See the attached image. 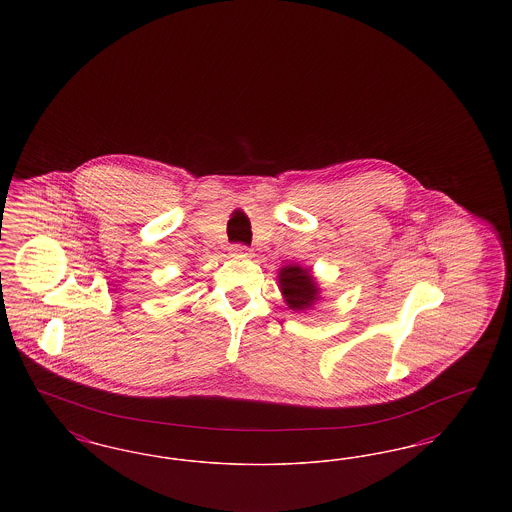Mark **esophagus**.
<instances>
[{"instance_id":"1","label":"esophagus","mask_w":512,"mask_h":512,"mask_svg":"<svg viewBox=\"0 0 512 512\" xmlns=\"http://www.w3.org/2000/svg\"><path fill=\"white\" fill-rule=\"evenodd\" d=\"M232 251H234V255H249V249L245 245H234Z\"/></svg>"}]
</instances>
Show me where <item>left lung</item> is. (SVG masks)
<instances>
[{"label": "left lung", "mask_w": 512, "mask_h": 512, "mask_svg": "<svg viewBox=\"0 0 512 512\" xmlns=\"http://www.w3.org/2000/svg\"><path fill=\"white\" fill-rule=\"evenodd\" d=\"M278 288L282 292L284 303L295 313H305L313 309L322 299L320 284L313 270L295 263L278 270Z\"/></svg>", "instance_id": "1"}]
</instances>
